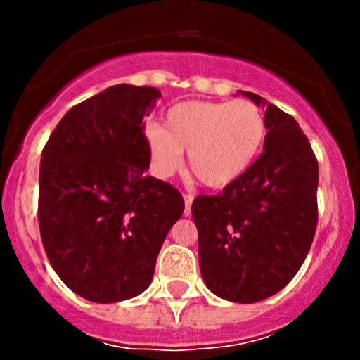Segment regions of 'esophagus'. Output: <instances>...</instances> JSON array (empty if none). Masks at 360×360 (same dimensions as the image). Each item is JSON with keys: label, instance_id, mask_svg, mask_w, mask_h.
Returning a JSON list of instances; mask_svg holds the SVG:
<instances>
[{"label": "esophagus", "instance_id": "obj_1", "mask_svg": "<svg viewBox=\"0 0 360 360\" xmlns=\"http://www.w3.org/2000/svg\"><path fill=\"white\" fill-rule=\"evenodd\" d=\"M191 203H193V195H184V216L191 214Z\"/></svg>", "mask_w": 360, "mask_h": 360}]
</instances>
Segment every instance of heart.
<instances>
[{
    "label": "heart",
    "instance_id": "1",
    "mask_svg": "<svg viewBox=\"0 0 360 360\" xmlns=\"http://www.w3.org/2000/svg\"><path fill=\"white\" fill-rule=\"evenodd\" d=\"M144 139L158 174H172L186 151L190 172L217 190L240 179L259 157L266 120L245 99L184 101L167 111L165 125H148Z\"/></svg>",
    "mask_w": 360,
    "mask_h": 360
}]
</instances>
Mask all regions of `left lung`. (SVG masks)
<instances>
[{
  "label": "left lung",
  "mask_w": 360,
  "mask_h": 360,
  "mask_svg": "<svg viewBox=\"0 0 360 360\" xmlns=\"http://www.w3.org/2000/svg\"><path fill=\"white\" fill-rule=\"evenodd\" d=\"M263 106L264 151L217 195H198L191 214L198 230L203 282L233 303H256L292 281L317 230L319 163L291 115L252 92Z\"/></svg>",
  "instance_id": "1"
}]
</instances>
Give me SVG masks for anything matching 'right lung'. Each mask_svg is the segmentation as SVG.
Masks as SVG:
<instances>
[{
  "mask_svg": "<svg viewBox=\"0 0 360 360\" xmlns=\"http://www.w3.org/2000/svg\"><path fill=\"white\" fill-rule=\"evenodd\" d=\"M153 86L122 83L76 104L45 144L38 223L60 281L94 303L130 300L153 281L160 249L184 200L144 174V116Z\"/></svg>",
  "mask_w": 360,
  "mask_h": 360,
  "instance_id": "obj_1",
  "label": "right lung"
}]
</instances>
